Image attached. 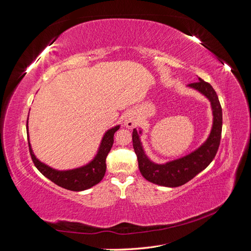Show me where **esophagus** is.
Returning <instances> with one entry per match:
<instances>
[{
  "label": "esophagus",
  "mask_w": 251,
  "mask_h": 251,
  "mask_svg": "<svg viewBox=\"0 0 251 251\" xmlns=\"http://www.w3.org/2000/svg\"><path fill=\"white\" fill-rule=\"evenodd\" d=\"M125 125H126V126L127 128H132L136 125H137V118H136L132 113H128V114H126V115Z\"/></svg>",
  "instance_id": "34e87169"
}]
</instances>
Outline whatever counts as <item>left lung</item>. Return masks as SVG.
<instances>
[{"label":"left lung","mask_w":251,"mask_h":251,"mask_svg":"<svg viewBox=\"0 0 251 251\" xmlns=\"http://www.w3.org/2000/svg\"><path fill=\"white\" fill-rule=\"evenodd\" d=\"M206 96L211 102L214 125L208 139L202 147L178 160L168 162L166 164H155L149 160L141 147L138 132L133 131V148L138 159L139 171L148 181L162 186L177 187L185 184L186 182L196 177L200 172L206 169L214 160L219 150L222 134V108L220 104L216 91L210 83L199 78L198 81L188 85Z\"/></svg>","instance_id":"1"}]
</instances>
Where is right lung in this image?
<instances>
[{
    "instance_id": "right-lung-1",
    "label": "right lung",
    "mask_w": 251,
    "mask_h": 251,
    "mask_svg": "<svg viewBox=\"0 0 251 251\" xmlns=\"http://www.w3.org/2000/svg\"><path fill=\"white\" fill-rule=\"evenodd\" d=\"M119 126L111 128V130L105 133L96 157L89 164L79 169L71 171H56L49 168L48 165L37 160L31 150V147H30V143L28 142L30 156H31V159L34 165L36 166V169L45 177L51 180L53 183L73 192L85 191V189H88L96 185L97 183H100L102 180L105 174V170H107L105 159H107V156L114 143V134H115Z\"/></svg>"
}]
</instances>
